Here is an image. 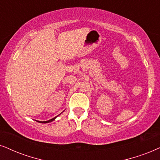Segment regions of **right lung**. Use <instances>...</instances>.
<instances>
[{
    "label": "right lung",
    "instance_id": "add662e5",
    "mask_svg": "<svg viewBox=\"0 0 160 160\" xmlns=\"http://www.w3.org/2000/svg\"><path fill=\"white\" fill-rule=\"evenodd\" d=\"M64 112V111H63ZM59 114V115H60ZM59 115H58V116H59ZM58 116L57 117H54V118H52V119H51V120H47V121H38V122H40V123H48V122H52V121H54V120H55V119L57 118V117H58Z\"/></svg>",
    "mask_w": 160,
    "mask_h": 160
}]
</instances>
